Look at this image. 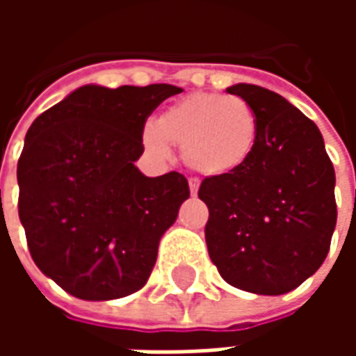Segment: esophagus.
Masks as SVG:
<instances>
[{
  "mask_svg": "<svg viewBox=\"0 0 356 356\" xmlns=\"http://www.w3.org/2000/svg\"><path fill=\"white\" fill-rule=\"evenodd\" d=\"M188 188H191V194L196 196V193H198V181L196 179H188Z\"/></svg>",
  "mask_w": 356,
  "mask_h": 356,
  "instance_id": "obj_1",
  "label": "esophagus"
}]
</instances>
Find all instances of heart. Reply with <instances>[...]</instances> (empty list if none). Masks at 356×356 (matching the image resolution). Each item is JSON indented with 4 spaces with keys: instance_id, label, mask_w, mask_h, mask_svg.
<instances>
[{
    "instance_id": "b5f03b06",
    "label": "heart",
    "mask_w": 356,
    "mask_h": 356,
    "mask_svg": "<svg viewBox=\"0 0 356 356\" xmlns=\"http://www.w3.org/2000/svg\"><path fill=\"white\" fill-rule=\"evenodd\" d=\"M259 118L244 99L221 93H193L173 102L143 133V143L168 156L170 143L181 147L191 170L225 177L246 168L259 143Z\"/></svg>"
}]
</instances>
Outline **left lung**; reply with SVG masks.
Wrapping results in <instances>:
<instances>
[{
	"mask_svg": "<svg viewBox=\"0 0 356 356\" xmlns=\"http://www.w3.org/2000/svg\"><path fill=\"white\" fill-rule=\"evenodd\" d=\"M227 93L257 112L261 133L246 168L202 181L209 257L238 290L288 293L328 255L337 219L334 165L316 124L284 97L252 83Z\"/></svg>",
	"mask_w": 356,
	"mask_h": 356,
	"instance_id": "1",
	"label": "left lung"
}]
</instances>
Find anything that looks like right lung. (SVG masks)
<instances>
[{"mask_svg":"<svg viewBox=\"0 0 356 356\" xmlns=\"http://www.w3.org/2000/svg\"><path fill=\"white\" fill-rule=\"evenodd\" d=\"M183 89L83 86L30 125L17 165L19 217L32 259L70 296L108 301L147 284L163 232L191 196L170 171L147 177V118Z\"/></svg>","mask_w":356,"mask_h":356,"instance_id":"right-lung-1","label":"right lung"}]
</instances>
